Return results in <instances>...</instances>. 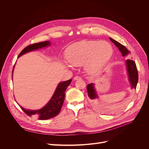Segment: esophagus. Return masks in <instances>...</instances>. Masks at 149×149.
<instances>
[{
  "label": "esophagus",
  "mask_w": 149,
  "mask_h": 149,
  "mask_svg": "<svg viewBox=\"0 0 149 149\" xmlns=\"http://www.w3.org/2000/svg\"><path fill=\"white\" fill-rule=\"evenodd\" d=\"M81 79V77H79V76H75V77L74 78V81H76V80H78V79Z\"/></svg>",
  "instance_id": "34e87169"
}]
</instances>
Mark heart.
Returning <instances> with one entry per match:
<instances>
[{
  "label": "heart",
  "mask_w": 149,
  "mask_h": 149,
  "mask_svg": "<svg viewBox=\"0 0 149 149\" xmlns=\"http://www.w3.org/2000/svg\"><path fill=\"white\" fill-rule=\"evenodd\" d=\"M113 49L106 41L83 40L71 45L66 58L72 65L81 66L90 74L99 73L112 57Z\"/></svg>",
  "instance_id": "1"
}]
</instances>
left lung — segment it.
<instances>
[{
  "instance_id": "obj_1",
  "label": "left lung",
  "mask_w": 149,
  "mask_h": 149,
  "mask_svg": "<svg viewBox=\"0 0 149 149\" xmlns=\"http://www.w3.org/2000/svg\"><path fill=\"white\" fill-rule=\"evenodd\" d=\"M109 39L118 48L119 51L121 52L122 55H123V56H127L130 53V52L124 45H123L120 44L118 42L116 41V40L112 39V38H109ZM125 63L126 71H127V73L128 75V79L130 84V88L136 89L138 82V72L136 63L131 60H127L125 61ZM87 91L88 96L90 100H91V102L94 104H96V99L99 97L96 90L95 88H94V83H90L87 86Z\"/></svg>"
}]
</instances>
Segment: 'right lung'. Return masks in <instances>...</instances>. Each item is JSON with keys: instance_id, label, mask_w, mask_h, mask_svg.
<instances>
[{"instance_id": "obj_1", "label": "right lung", "mask_w": 149, "mask_h": 149, "mask_svg": "<svg viewBox=\"0 0 149 149\" xmlns=\"http://www.w3.org/2000/svg\"><path fill=\"white\" fill-rule=\"evenodd\" d=\"M50 45L51 43L49 41L30 45L25 48L20 52L19 57L28 52L37 50V49L44 47H49L50 46ZM13 68H14V66H13ZM71 81L72 79H70L69 80L65 81H63L58 83L55 91L54 92L50 100H49L47 104L42 108H41V109L37 110H30L24 109V107H22L20 106V107L25 112V113H26L29 116H37L40 120H46L53 118V117L57 116L60 113L63 104L65 100V93L66 91V88L71 83Z\"/></svg>"}]
</instances>
